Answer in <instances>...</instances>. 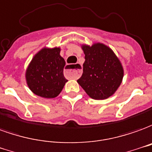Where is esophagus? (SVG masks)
Returning <instances> with one entry per match:
<instances>
[{
  "instance_id": "34e87169",
  "label": "esophagus",
  "mask_w": 152,
  "mask_h": 152,
  "mask_svg": "<svg viewBox=\"0 0 152 152\" xmlns=\"http://www.w3.org/2000/svg\"><path fill=\"white\" fill-rule=\"evenodd\" d=\"M82 65L80 64H75L74 65V69H65V74L67 75L68 77L72 78H78V77H80L82 74Z\"/></svg>"
}]
</instances>
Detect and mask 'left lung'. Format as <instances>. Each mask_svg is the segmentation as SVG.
<instances>
[{"instance_id": "obj_1", "label": "left lung", "mask_w": 152, "mask_h": 152, "mask_svg": "<svg viewBox=\"0 0 152 152\" xmlns=\"http://www.w3.org/2000/svg\"><path fill=\"white\" fill-rule=\"evenodd\" d=\"M83 69L78 83L91 98L104 100L111 96L121 84L124 68L119 58L105 44H83Z\"/></svg>"}]
</instances>
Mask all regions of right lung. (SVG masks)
Returning a JSON list of instances; mask_svg holds the SVG:
<instances>
[{"label": "right lung", "mask_w": 152, "mask_h": 152, "mask_svg": "<svg viewBox=\"0 0 152 152\" xmlns=\"http://www.w3.org/2000/svg\"><path fill=\"white\" fill-rule=\"evenodd\" d=\"M60 53V47H43L33 57L27 68L25 78L35 95L55 98L67 83L64 76L65 61Z\"/></svg>", "instance_id": "obj_1"}]
</instances>
